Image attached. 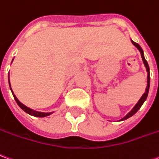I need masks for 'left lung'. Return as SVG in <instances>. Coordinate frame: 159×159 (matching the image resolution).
Returning <instances> with one entry per match:
<instances>
[{"label":"left lung","instance_id":"1","mask_svg":"<svg viewBox=\"0 0 159 159\" xmlns=\"http://www.w3.org/2000/svg\"><path fill=\"white\" fill-rule=\"evenodd\" d=\"M132 43L134 44L136 47L138 48V50L140 52V54H141V57H142V60H143V62H144V64H145V68H146V71H147V87H146V89H145V92L144 93V95H142L141 98L139 99V101L138 102V103L134 106V107L132 109V110L130 111L128 114H126V116L124 117L123 119H121L120 120H126V119L130 118L131 116H133L135 113H137V111L141 107L142 104L145 102V101L146 100V98H147V95H148V92H149V88H150V69H149V65H148V63H147V61L145 60V57H144V52H143V50H142V48L140 47V45H139V44H137V43H135V42H134V41L132 40Z\"/></svg>","mask_w":159,"mask_h":159}]
</instances>
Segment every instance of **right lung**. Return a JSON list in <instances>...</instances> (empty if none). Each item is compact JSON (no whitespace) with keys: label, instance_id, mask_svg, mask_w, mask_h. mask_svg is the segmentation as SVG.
<instances>
[{"label":"right lung","instance_id":"right-lung-1","mask_svg":"<svg viewBox=\"0 0 159 159\" xmlns=\"http://www.w3.org/2000/svg\"><path fill=\"white\" fill-rule=\"evenodd\" d=\"M8 83H9V86H10V82H9V74H8ZM10 89L12 91V89H11V86H10ZM12 93H13V91H12ZM13 95H14V100L16 101V102L17 104L20 106V107L21 108L22 110H24L25 113H27V114H29L30 115H33V116H35V117H45V116H48L50 114H52V113H42V112H38V111L33 110V109H31L29 107H27L26 106H25L24 104H22L19 100L17 99V97L14 95V94L13 93Z\"/></svg>","mask_w":159,"mask_h":159}]
</instances>
